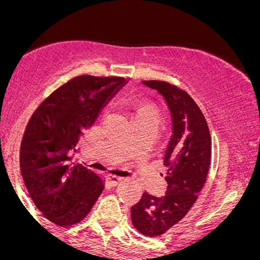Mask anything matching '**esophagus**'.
<instances>
[{"label":"esophagus","instance_id":"1","mask_svg":"<svg viewBox=\"0 0 260 260\" xmlns=\"http://www.w3.org/2000/svg\"><path fill=\"white\" fill-rule=\"evenodd\" d=\"M122 177H118V176L113 175H107L106 176V184L110 187H116L118 183H120Z\"/></svg>","mask_w":260,"mask_h":260}]
</instances>
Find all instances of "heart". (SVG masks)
<instances>
[{
  "label": "heart",
  "instance_id": "b5f03b06",
  "mask_svg": "<svg viewBox=\"0 0 260 260\" xmlns=\"http://www.w3.org/2000/svg\"><path fill=\"white\" fill-rule=\"evenodd\" d=\"M161 120H162V116H161L160 111L153 106H140L134 112V121L147 122V123L153 124L156 128L160 127Z\"/></svg>",
  "mask_w": 260,
  "mask_h": 260
}]
</instances>
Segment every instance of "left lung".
I'll return each mask as SVG.
<instances>
[{
  "mask_svg": "<svg viewBox=\"0 0 260 260\" xmlns=\"http://www.w3.org/2000/svg\"><path fill=\"white\" fill-rule=\"evenodd\" d=\"M165 98L172 116V137L164 156L168 190L164 197L143 193L132 207V223L142 235L157 237L181 221L207 182L211 137L204 115L183 89L162 80H143Z\"/></svg>",
  "mask_w": 260,
  "mask_h": 260,
  "instance_id": "1",
  "label": "left lung"
}]
</instances>
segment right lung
Returning a JSON list of instances; mask_svg holds the SVG:
<instances>
[{"instance_id": "1", "label": "right lung", "mask_w": 260, "mask_h": 260, "mask_svg": "<svg viewBox=\"0 0 260 260\" xmlns=\"http://www.w3.org/2000/svg\"><path fill=\"white\" fill-rule=\"evenodd\" d=\"M124 83L123 77H74L51 92L28 122L19 153L23 181L37 208L59 228L82 221L103 192V178L72 165L71 153Z\"/></svg>"}]
</instances>
